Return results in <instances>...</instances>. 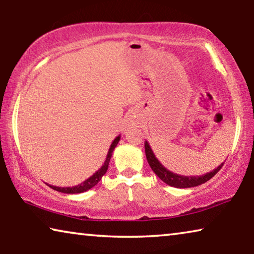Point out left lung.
Wrapping results in <instances>:
<instances>
[{"label":"left lung","mask_w":254,"mask_h":254,"mask_svg":"<svg viewBox=\"0 0 254 254\" xmlns=\"http://www.w3.org/2000/svg\"><path fill=\"white\" fill-rule=\"evenodd\" d=\"M144 149H145V157H147V160L149 162L150 167L153 170V173L156 174L159 178H160L163 183L169 185L171 187L176 188H190V187H196L199 186V185L208 182L210 178H213L215 175H216L218 171L224 165V162L217 167L216 169L213 171H209V173L201 175V176H183L175 174L173 171H170L161 165V162L158 160L154 156L151 147L148 143V141L144 142Z\"/></svg>","instance_id":"1"}]
</instances>
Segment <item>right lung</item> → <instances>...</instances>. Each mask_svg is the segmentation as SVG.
<instances>
[{
	"mask_svg": "<svg viewBox=\"0 0 254 254\" xmlns=\"http://www.w3.org/2000/svg\"><path fill=\"white\" fill-rule=\"evenodd\" d=\"M120 139H121V135H118L115 139L113 140V142H112L111 147L109 149V152H107V156L106 159L104 161V165H103L100 169H98L95 174L91 177L87 178L79 185H77V186H72V187H57V186H53V185H48L49 187H51L55 190L60 191V192H65V194H79V192H84L86 190H88V189L93 188L95 185L98 184V182L102 179L103 176L105 175V173L107 171V168H109V163H110V159L112 157V153H113L115 147H117Z\"/></svg>",
	"mask_w": 254,
	"mask_h": 254,
	"instance_id": "obj_1",
	"label": "right lung"
}]
</instances>
